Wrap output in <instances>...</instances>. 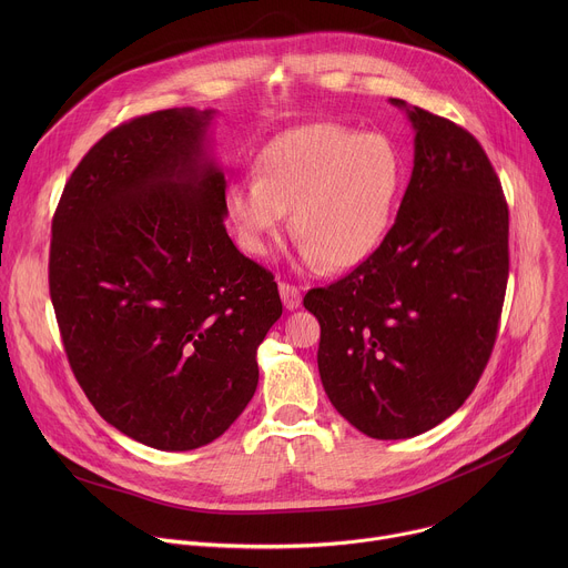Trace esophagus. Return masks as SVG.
I'll return each instance as SVG.
<instances>
[{"label": "esophagus", "instance_id": "obj_1", "mask_svg": "<svg viewBox=\"0 0 568 568\" xmlns=\"http://www.w3.org/2000/svg\"><path fill=\"white\" fill-rule=\"evenodd\" d=\"M278 292H281V298H283V305L287 310H296L301 305V290L290 285V283H278Z\"/></svg>", "mask_w": 568, "mask_h": 568}]
</instances>
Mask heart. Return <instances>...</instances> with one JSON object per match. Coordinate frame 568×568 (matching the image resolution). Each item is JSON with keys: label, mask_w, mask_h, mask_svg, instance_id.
<instances>
[{"label": "heart", "mask_w": 568, "mask_h": 568, "mask_svg": "<svg viewBox=\"0 0 568 568\" xmlns=\"http://www.w3.org/2000/svg\"><path fill=\"white\" fill-rule=\"evenodd\" d=\"M404 184V159L386 134L339 123L285 130L263 145L256 178L224 195L242 247L265 256L287 215L305 265L348 270L384 237Z\"/></svg>", "instance_id": "1"}]
</instances>
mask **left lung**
<instances>
[{"label": "left lung", "mask_w": 568, "mask_h": 568, "mask_svg": "<svg viewBox=\"0 0 568 568\" xmlns=\"http://www.w3.org/2000/svg\"><path fill=\"white\" fill-rule=\"evenodd\" d=\"M416 130L414 173L379 247L310 290L318 375L333 407L377 440L449 418L495 348L508 285V204L480 143L399 99Z\"/></svg>", "instance_id": "1"}]
</instances>
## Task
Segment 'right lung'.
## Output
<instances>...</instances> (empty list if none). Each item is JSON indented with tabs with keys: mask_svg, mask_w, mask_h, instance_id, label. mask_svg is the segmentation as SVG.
<instances>
[{
	"mask_svg": "<svg viewBox=\"0 0 568 568\" xmlns=\"http://www.w3.org/2000/svg\"><path fill=\"white\" fill-rule=\"evenodd\" d=\"M211 119L175 108L116 125L80 159L51 224L69 366L103 420L164 452L209 445L245 412L283 312L272 272L226 233Z\"/></svg>",
	"mask_w": 568,
	"mask_h": 568,
	"instance_id": "right-lung-1",
	"label": "right lung"
}]
</instances>
